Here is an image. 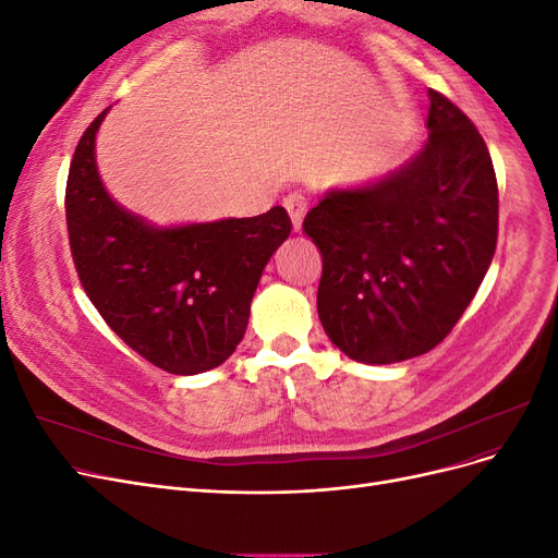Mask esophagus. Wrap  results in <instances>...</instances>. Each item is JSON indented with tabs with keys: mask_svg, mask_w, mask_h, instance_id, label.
Returning <instances> with one entry per match:
<instances>
[{
	"mask_svg": "<svg viewBox=\"0 0 558 558\" xmlns=\"http://www.w3.org/2000/svg\"><path fill=\"white\" fill-rule=\"evenodd\" d=\"M283 207L289 209V214H291L293 228L300 230V228H302V218H305L307 207H310L307 195H302V193H289V195L283 197Z\"/></svg>",
	"mask_w": 558,
	"mask_h": 558,
	"instance_id": "34e87169",
	"label": "esophagus"
}]
</instances>
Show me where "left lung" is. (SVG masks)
<instances>
[{
  "label": "left lung",
  "mask_w": 558,
  "mask_h": 558,
  "mask_svg": "<svg viewBox=\"0 0 558 558\" xmlns=\"http://www.w3.org/2000/svg\"><path fill=\"white\" fill-rule=\"evenodd\" d=\"M428 97L424 150L375 183L326 193L302 223L324 260L320 326L359 363H400L440 344L496 253L488 148L442 93Z\"/></svg>",
  "instance_id": "1"
}]
</instances>
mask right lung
<instances>
[{
	"instance_id": "right-lung-1",
	"label": "right lung",
	"mask_w": 558,
	"mask_h": 558,
	"mask_svg": "<svg viewBox=\"0 0 558 558\" xmlns=\"http://www.w3.org/2000/svg\"><path fill=\"white\" fill-rule=\"evenodd\" d=\"M83 132L64 193L66 232L83 291L121 340L170 375H199L232 356L251 300L291 218L272 207L253 218L156 228L116 205Z\"/></svg>"
}]
</instances>
